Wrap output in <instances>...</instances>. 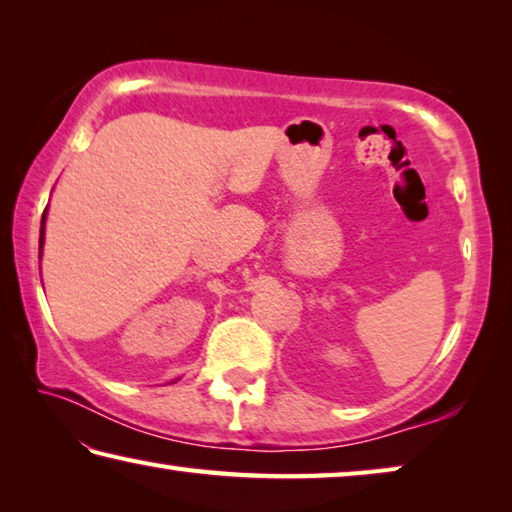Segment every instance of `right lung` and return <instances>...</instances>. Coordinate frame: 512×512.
<instances>
[{
    "instance_id": "add662e5",
    "label": "right lung",
    "mask_w": 512,
    "mask_h": 512,
    "mask_svg": "<svg viewBox=\"0 0 512 512\" xmlns=\"http://www.w3.org/2000/svg\"><path fill=\"white\" fill-rule=\"evenodd\" d=\"M44 215H47V211H44ZM44 215H42V227H40V251H42V242H44Z\"/></svg>"
}]
</instances>
